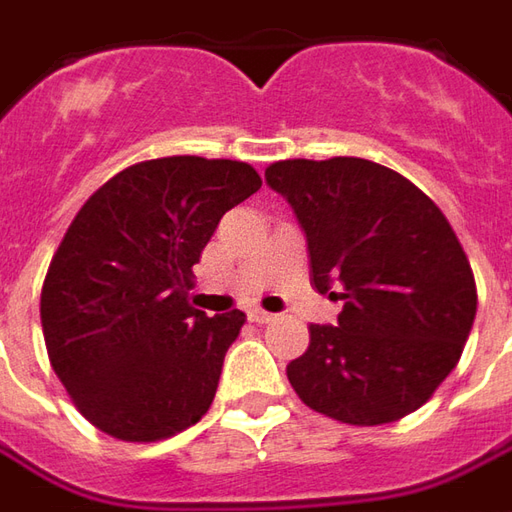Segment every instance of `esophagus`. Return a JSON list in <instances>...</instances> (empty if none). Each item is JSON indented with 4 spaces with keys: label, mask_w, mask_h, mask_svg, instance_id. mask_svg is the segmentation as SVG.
<instances>
[{
    "label": "esophagus",
    "mask_w": 512,
    "mask_h": 512,
    "mask_svg": "<svg viewBox=\"0 0 512 512\" xmlns=\"http://www.w3.org/2000/svg\"><path fill=\"white\" fill-rule=\"evenodd\" d=\"M274 319H277V316L269 314V311H263V308H252V311H249V322H255V325H269Z\"/></svg>",
    "instance_id": "1"
}]
</instances>
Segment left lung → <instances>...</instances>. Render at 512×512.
Returning a JSON list of instances; mask_svg holds the SVG:
<instances>
[{"mask_svg": "<svg viewBox=\"0 0 512 512\" xmlns=\"http://www.w3.org/2000/svg\"><path fill=\"white\" fill-rule=\"evenodd\" d=\"M266 184L300 221L314 288L344 302L285 367L294 392L350 426L420 409L476 316L474 271L446 215L406 176L356 156L274 162Z\"/></svg>", "mask_w": 512, "mask_h": 512, "instance_id": "left-lung-1", "label": "left lung"}]
</instances>
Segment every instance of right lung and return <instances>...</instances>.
I'll return each instance as SVG.
<instances>
[{
    "label": "right lung",
    "instance_id": "obj_1",
    "mask_svg": "<svg viewBox=\"0 0 512 512\" xmlns=\"http://www.w3.org/2000/svg\"><path fill=\"white\" fill-rule=\"evenodd\" d=\"M246 162L165 156L111 176L52 255L41 328L55 375L92 426L156 443L207 415L243 311L187 302L224 212L260 190Z\"/></svg>",
    "mask_w": 512,
    "mask_h": 512
}]
</instances>
